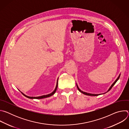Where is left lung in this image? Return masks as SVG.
<instances>
[{"label":"left lung","mask_w":129,"mask_h":129,"mask_svg":"<svg viewBox=\"0 0 129 129\" xmlns=\"http://www.w3.org/2000/svg\"><path fill=\"white\" fill-rule=\"evenodd\" d=\"M120 74H119V76L118 77V78H117V79L115 81V82L112 84V85L110 86V87L109 88V89H108V90L106 92V93H107V92H108L109 91H110V90H111V89L112 88V87L115 85V84L116 83V82L118 80V79H119V77H120ZM77 84V88H78V89L79 90V91H80V92H81V93H83V94H85V95H89V96H98V95H101V94H91V93H87V92H84V91H82L79 88V87H78V85H77V84ZM103 93V94H105V93Z\"/></svg>","instance_id":"obj_1"}]
</instances>
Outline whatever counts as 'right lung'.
<instances>
[{
  "label": "right lung",
  "mask_w": 129,
  "mask_h": 129,
  "mask_svg": "<svg viewBox=\"0 0 129 129\" xmlns=\"http://www.w3.org/2000/svg\"><path fill=\"white\" fill-rule=\"evenodd\" d=\"M58 80H57V85H56V88H55V89L52 92H51V93L50 94H47V95H42V96H37V97H31V96H27L25 94H24V93H23L22 92H21L26 98H28V99H44V98H48L49 96H51V95H53L54 94V93L56 92V91L57 89V87H58Z\"/></svg>",
  "instance_id": "obj_1"
}]
</instances>
